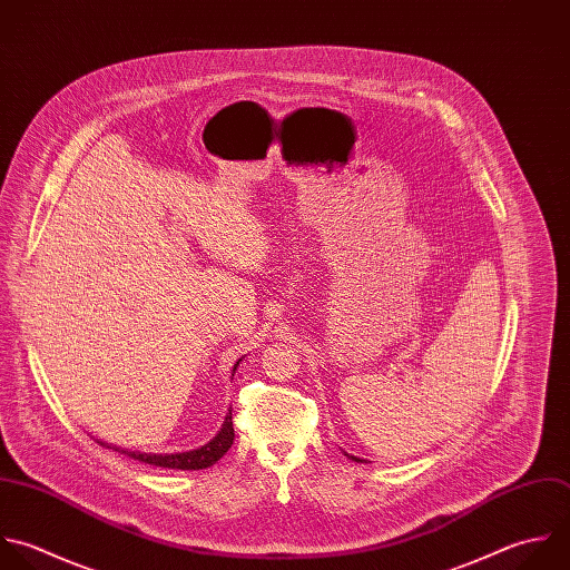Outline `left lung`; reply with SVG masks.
Segmentation results:
<instances>
[{
    "mask_svg": "<svg viewBox=\"0 0 570 570\" xmlns=\"http://www.w3.org/2000/svg\"><path fill=\"white\" fill-rule=\"evenodd\" d=\"M348 458H351L353 462H362V460H360V458H355V455H348Z\"/></svg>",
    "mask_w": 570,
    "mask_h": 570,
    "instance_id": "obj_1",
    "label": "left lung"
}]
</instances>
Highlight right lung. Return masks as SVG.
<instances>
[{"mask_svg":"<svg viewBox=\"0 0 570 570\" xmlns=\"http://www.w3.org/2000/svg\"><path fill=\"white\" fill-rule=\"evenodd\" d=\"M242 360H237V364L233 366V373L237 371ZM233 440H235V431H233V413L228 411L222 429L217 431V435L199 446V449H193V451H186V453H139V451H128V449H117L112 444H106V442H99L101 446L106 449H115L137 462H144V464H150V466H161V469H177V471H199V469H208L213 466L217 460H222L228 449L233 446Z\"/></svg>","mask_w":570,"mask_h":570,"instance_id":"obj_1","label":"right lung"}]
</instances>
